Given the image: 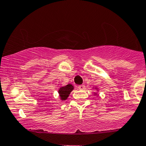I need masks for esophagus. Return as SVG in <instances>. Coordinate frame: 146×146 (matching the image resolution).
Returning a JSON list of instances; mask_svg holds the SVG:
<instances>
[{"mask_svg": "<svg viewBox=\"0 0 146 146\" xmlns=\"http://www.w3.org/2000/svg\"><path fill=\"white\" fill-rule=\"evenodd\" d=\"M78 88L79 89V90H84V89L85 88V86L84 85H78Z\"/></svg>", "mask_w": 146, "mask_h": 146, "instance_id": "esophagus-1", "label": "esophagus"}]
</instances>
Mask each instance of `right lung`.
Instances as JSON below:
<instances>
[{"label":"right lung","mask_w":146,"mask_h":146,"mask_svg":"<svg viewBox=\"0 0 146 146\" xmlns=\"http://www.w3.org/2000/svg\"><path fill=\"white\" fill-rule=\"evenodd\" d=\"M73 86L72 85H67L66 86L61 87L59 90V94L61 100H66L69 96L70 92L73 90Z\"/></svg>","instance_id":"right-lung-1"}]
</instances>
